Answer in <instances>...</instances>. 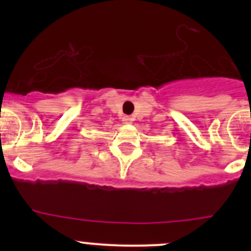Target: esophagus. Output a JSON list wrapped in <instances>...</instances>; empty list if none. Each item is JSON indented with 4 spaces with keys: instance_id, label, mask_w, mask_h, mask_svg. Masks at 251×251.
I'll return each mask as SVG.
<instances>
[{
    "instance_id": "obj_1",
    "label": "esophagus",
    "mask_w": 251,
    "mask_h": 251,
    "mask_svg": "<svg viewBox=\"0 0 251 251\" xmlns=\"http://www.w3.org/2000/svg\"><path fill=\"white\" fill-rule=\"evenodd\" d=\"M123 121H124V124H128V123H130V121H131V119L128 118V116H125Z\"/></svg>"
}]
</instances>
